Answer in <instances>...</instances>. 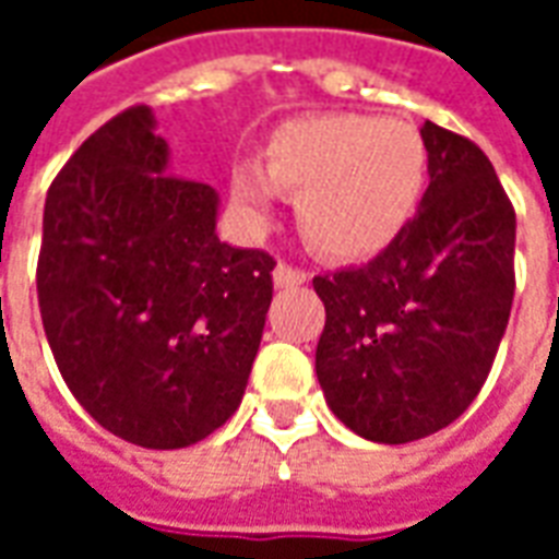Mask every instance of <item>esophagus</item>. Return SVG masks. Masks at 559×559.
I'll list each match as a JSON object with an SVG mask.
<instances>
[{
    "mask_svg": "<svg viewBox=\"0 0 559 559\" xmlns=\"http://www.w3.org/2000/svg\"><path fill=\"white\" fill-rule=\"evenodd\" d=\"M272 281H275V287H302L308 275H305L302 269L287 266V263H278L275 272H272Z\"/></svg>",
    "mask_w": 559,
    "mask_h": 559,
    "instance_id": "34e87169",
    "label": "esophagus"
}]
</instances>
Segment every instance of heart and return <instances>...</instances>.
<instances>
[{"label":"heart","instance_id":"obj_1","mask_svg":"<svg viewBox=\"0 0 559 559\" xmlns=\"http://www.w3.org/2000/svg\"><path fill=\"white\" fill-rule=\"evenodd\" d=\"M233 200L257 221L275 206V188L296 197L308 242L338 260L380 254L407 230L428 188V143L399 119L323 114L281 126L266 170L239 164Z\"/></svg>","mask_w":559,"mask_h":559}]
</instances>
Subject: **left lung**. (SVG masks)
Returning a JSON list of instances; mask_svg holds the SVG:
<instances>
[{
    "label": "left lung",
    "instance_id": "obj_1",
    "mask_svg": "<svg viewBox=\"0 0 559 559\" xmlns=\"http://www.w3.org/2000/svg\"><path fill=\"white\" fill-rule=\"evenodd\" d=\"M428 191L395 242L317 275V380L371 443H413L479 395L515 296V209L476 143L425 122Z\"/></svg>",
    "mask_w": 559,
    "mask_h": 559
}]
</instances>
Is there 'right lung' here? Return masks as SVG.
Here are the masks:
<instances>
[{
  "label": "right lung",
  "mask_w": 559,
  "mask_h": 559,
  "mask_svg": "<svg viewBox=\"0 0 559 559\" xmlns=\"http://www.w3.org/2000/svg\"><path fill=\"white\" fill-rule=\"evenodd\" d=\"M152 107L71 155L44 203L38 305L80 407L143 449L230 419L272 305L275 260L221 242L218 191L170 176Z\"/></svg>",
  "instance_id": "obj_1"
}]
</instances>
